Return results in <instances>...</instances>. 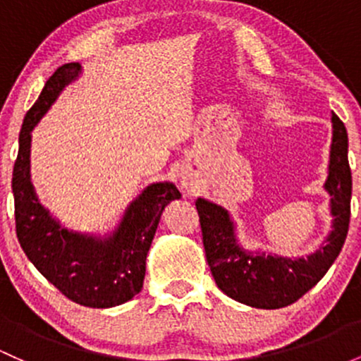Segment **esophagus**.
<instances>
[{
    "label": "esophagus",
    "mask_w": 361,
    "mask_h": 361,
    "mask_svg": "<svg viewBox=\"0 0 361 361\" xmlns=\"http://www.w3.org/2000/svg\"><path fill=\"white\" fill-rule=\"evenodd\" d=\"M180 184H182V188L185 189V191L192 189V179L189 176H182L180 177Z\"/></svg>",
    "instance_id": "esophagus-1"
}]
</instances>
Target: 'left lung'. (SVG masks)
<instances>
[{
  "instance_id": "8db88e82",
  "label": "left lung",
  "mask_w": 361,
  "mask_h": 361,
  "mask_svg": "<svg viewBox=\"0 0 361 361\" xmlns=\"http://www.w3.org/2000/svg\"><path fill=\"white\" fill-rule=\"evenodd\" d=\"M325 191L331 195L332 231L320 250L306 258L251 253L235 235L234 220L226 208L197 197L207 262L219 289L232 300L253 308H284L300 300L327 274L346 241L351 216V170L348 161V133L332 114V145Z\"/></svg>"
}]
</instances>
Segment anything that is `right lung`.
<instances>
[{"instance_id": "1", "label": "right lung", "mask_w": 361, "mask_h": 361, "mask_svg": "<svg viewBox=\"0 0 361 361\" xmlns=\"http://www.w3.org/2000/svg\"><path fill=\"white\" fill-rule=\"evenodd\" d=\"M79 73V63L61 65L27 111L11 177L15 227L27 258L61 294L89 308H111L142 289L146 257L160 216L170 201L180 200V192L172 182L148 185L104 238L68 231L49 215L30 182V133Z\"/></svg>"}]
</instances>
